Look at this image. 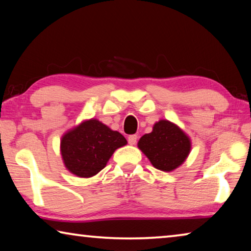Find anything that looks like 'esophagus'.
Wrapping results in <instances>:
<instances>
[{"instance_id": "1", "label": "esophagus", "mask_w": 251, "mask_h": 251, "mask_svg": "<svg viewBox=\"0 0 251 251\" xmlns=\"http://www.w3.org/2000/svg\"><path fill=\"white\" fill-rule=\"evenodd\" d=\"M127 141H128L129 145H135L136 142H137V135H129Z\"/></svg>"}]
</instances>
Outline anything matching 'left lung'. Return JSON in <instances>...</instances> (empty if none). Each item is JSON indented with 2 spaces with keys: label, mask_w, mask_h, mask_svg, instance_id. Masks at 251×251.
I'll return each mask as SVG.
<instances>
[{
  "label": "left lung",
  "mask_w": 251,
  "mask_h": 251,
  "mask_svg": "<svg viewBox=\"0 0 251 251\" xmlns=\"http://www.w3.org/2000/svg\"><path fill=\"white\" fill-rule=\"evenodd\" d=\"M190 139L177 125L161 120L138 142V148L155 168L172 172L184 163L190 151Z\"/></svg>",
  "instance_id": "8db88e82"
}]
</instances>
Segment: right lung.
Listing matches in <instances>:
<instances>
[{
  "label": "right lung",
  "mask_w": 251,
  "mask_h": 251,
  "mask_svg": "<svg viewBox=\"0 0 251 251\" xmlns=\"http://www.w3.org/2000/svg\"><path fill=\"white\" fill-rule=\"evenodd\" d=\"M126 144L121 133L92 118L63 136L61 154L65 167L72 174L88 178L100 173L113 152Z\"/></svg>",
  "instance_id": "obj_1"
}]
</instances>
